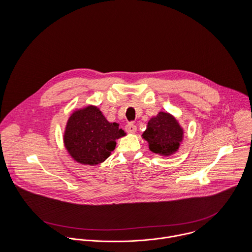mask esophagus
I'll use <instances>...</instances> for the list:
<instances>
[{
    "mask_svg": "<svg viewBox=\"0 0 252 252\" xmlns=\"http://www.w3.org/2000/svg\"><path fill=\"white\" fill-rule=\"evenodd\" d=\"M126 131L128 132V133H130V134H134V133H136V131H137V126L135 125V124H133V123H129V124H127L126 125Z\"/></svg>",
    "mask_w": 252,
    "mask_h": 252,
    "instance_id": "obj_1",
    "label": "esophagus"
}]
</instances>
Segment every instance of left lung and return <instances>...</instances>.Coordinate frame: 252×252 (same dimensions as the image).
<instances>
[{"label": "left lung", "mask_w": 252, "mask_h": 252, "mask_svg": "<svg viewBox=\"0 0 252 252\" xmlns=\"http://www.w3.org/2000/svg\"><path fill=\"white\" fill-rule=\"evenodd\" d=\"M183 134V129L174 115L160 111L150 118L142 137L153 153L171 156L179 150Z\"/></svg>", "instance_id": "1"}]
</instances>
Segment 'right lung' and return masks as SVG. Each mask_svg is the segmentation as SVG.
I'll return each instance as SVG.
<instances>
[{"label": "right lung", "mask_w": 252, "mask_h": 252, "mask_svg": "<svg viewBox=\"0 0 252 252\" xmlns=\"http://www.w3.org/2000/svg\"><path fill=\"white\" fill-rule=\"evenodd\" d=\"M126 133L110 123L95 106L75 109L68 119L64 144L72 159L82 165L103 163L114 150L116 140Z\"/></svg>", "instance_id": "add662e5"}]
</instances>
